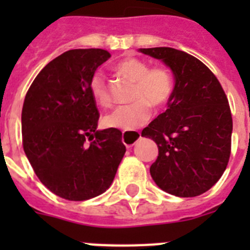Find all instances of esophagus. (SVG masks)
<instances>
[{
	"mask_svg": "<svg viewBox=\"0 0 250 250\" xmlns=\"http://www.w3.org/2000/svg\"><path fill=\"white\" fill-rule=\"evenodd\" d=\"M140 132L135 131V130H125L123 131V143L126 147H131L132 145H135L136 141L140 139Z\"/></svg>",
	"mask_w": 250,
	"mask_h": 250,
	"instance_id": "obj_1",
	"label": "esophagus"
}]
</instances>
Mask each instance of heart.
Masks as SVG:
<instances>
[{
	"mask_svg": "<svg viewBox=\"0 0 250 250\" xmlns=\"http://www.w3.org/2000/svg\"><path fill=\"white\" fill-rule=\"evenodd\" d=\"M115 68L135 83L132 100L130 105L119 106L104 116V124L107 127L120 130H134L143 126L151 116L150 105L163 107L169 103L174 91V79L171 72L165 67L150 68L146 61L136 57H125L119 61ZM90 94L99 105L107 107L111 105V96L101 72H95L90 80Z\"/></svg>",
	"mask_w": 250,
	"mask_h": 250,
	"instance_id": "1",
	"label": "heart"
}]
</instances>
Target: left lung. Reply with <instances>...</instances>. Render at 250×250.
I'll return each mask as SVG.
<instances>
[{
	"instance_id": "8db88e82",
	"label": "left lung",
	"mask_w": 250,
	"mask_h": 250,
	"mask_svg": "<svg viewBox=\"0 0 250 250\" xmlns=\"http://www.w3.org/2000/svg\"><path fill=\"white\" fill-rule=\"evenodd\" d=\"M139 51L161 60L175 83L167 109L141 132L159 149L150 167L152 180L171 195H200L219 180L230 156L233 120L227 95L215 75L184 51Z\"/></svg>"
}]
</instances>
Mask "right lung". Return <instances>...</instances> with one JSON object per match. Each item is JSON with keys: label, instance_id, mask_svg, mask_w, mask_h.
<instances>
[{"label": "right lung", "instance_id": "right-lung-1", "mask_svg": "<svg viewBox=\"0 0 250 250\" xmlns=\"http://www.w3.org/2000/svg\"><path fill=\"white\" fill-rule=\"evenodd\" d=\"M111 55L101 48L63 52L40 71L22 107V144L48 190L74 202L109 189L126 147L120 130H98L90 94L96 68Z\"/></svg>", "mask_w": 250, "mask_h": 250}]
</instances>
